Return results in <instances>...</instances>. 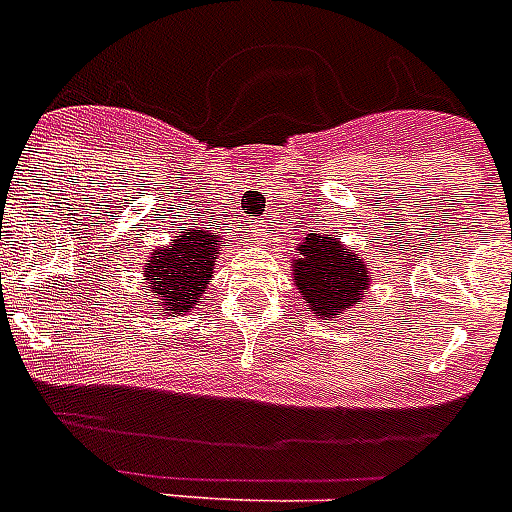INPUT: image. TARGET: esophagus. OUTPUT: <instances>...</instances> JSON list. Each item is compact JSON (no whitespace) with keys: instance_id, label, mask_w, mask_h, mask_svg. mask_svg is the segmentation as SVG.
<instances>
[{"instance_id":"obj_1","label":"esophagus","mask_w":512,"mask_h":512,"mask_svg":"<svg viewBox=\"0 0 512 512\" xmlns=\"http://www.w3.org/2000/svg\"><path fill=\"white\" fill-rule=\"evenodd\" d=\"M260 226H263V223H257V231H263V229H260Z\"/></svg>"}]
</instances>
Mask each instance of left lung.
<instances>
[{"instance_id": "obj_1", "label": "left lung", "mask_w": 512, "mask_h": 512, "mask_svg": "<svg viewBox=\"0 0 512 512\" xmlns=\"http://www.w3.org/2000/svg\"><path fill=\"white\" fill-rule=\"evenodd\" d=\"M338 231L304 234L291 260V278L304 296L307 315L317 320L346 315L369 289V260L338 239Z\"/></svg>"}]
</instances>
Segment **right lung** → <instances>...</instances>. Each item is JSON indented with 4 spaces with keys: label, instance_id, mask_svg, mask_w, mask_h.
<instances>
[{
    "label": "right lung",
    "instance_id": "add662e5",
    "mask_svg": "<svg viewBox=\"0 0 512 512\" xmlns=\"http://www.w3.org/2000/svg\"><path fill=\"white\" fill-rule=\"evenodd\" d=\"M223 236V231H208L205 226H182L169 244L150 249L140 283L156 302L158 315L182 317L197 309L213 281L218 257L229 247V239Z\"/></svg>",
    "mask_w": 512,
    "mask_h": 512
}]
</instances>
